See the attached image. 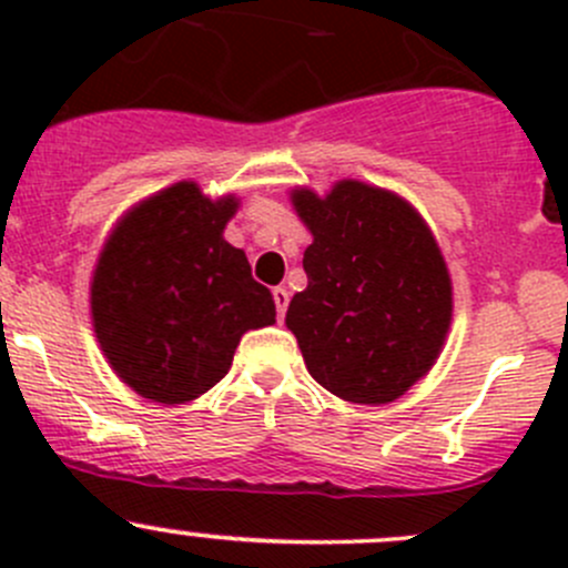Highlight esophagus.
<instances>
[{"mask_svg": "<svg viewBox=\"0 0 568 568\" xmlns=\"http://www.w3.org/2000/svg\"><path fill=\"white\" fill-rule=\"evenodd\" d=\"M272 296H274V305H277V318H285V311H288L291 294L285 288H274Z\"/></svg>", "mask_w": 568, "mask_h": 568, "instance_id": "34e87169", "label": "esophagus"}]
</instances>
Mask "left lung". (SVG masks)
<instances>
[{"mask_svg": "<svg viewBox=\"0 0 568 568\" xmlns=\"http://www.w3.org/2000/svg\"><path fill=\"white\" fill-rule=\"evenodd\" d=\"M313 233L285 324L321 387L352 404H390L432 371L454 316L437 239L398 194L337 181L291 192Z\"/></svg>", "mask_w": 568, "mask_h": 568, "instance_id": "1", "label": "left lung"}]
</instances>
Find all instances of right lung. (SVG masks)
<instances>
[{
  "instance_id": "right-lung-1",
  "label": "right lung",
  "mask_w": 568,
  "mask_h": 568,
  "mask_svg": "<svg viewBox=\"0 0 568 568\" xmlns=\"http://www.w3.org/2000/svg\"><path fill=\"white\" fill-rule=\"evenodd\" d=\"M239 200L194 181L151 194L114 225L90 285L101 352L142 398L186 404L231 371L244 332L274 324V300L225 242Z\"/></svg>"
}]
</instances>
